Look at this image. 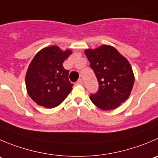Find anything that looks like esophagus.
Returning <instances> with one entry per match:
<instances>
[{"label": "esophagus", "instance_id": "34e87169", "mask_svg": "<svg viewBox=\"0 0 158 158\" xmlns=\"http://www.w3.org/2000/svg\"><path fill=\"white\" fill-rule=\"evenodd\" d=\"M76 84H77V85H83V81H82L81 79H79V80L77 81Z\"/></svg>", "mask_w": 158, "mask_h": 158}]
</instances>
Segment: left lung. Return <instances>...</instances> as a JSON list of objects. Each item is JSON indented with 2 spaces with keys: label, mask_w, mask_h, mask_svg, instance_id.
I'll return each instance as SVG.
<instances>
[{
  "label": "left lung",
  "mask_w": 158,
  "mask_h": 158,
  "mask_svg": "<svg viewBox=\"0 0 158 158\" xmlns=\"http://www.w3.org/2000/svg\"><path fill=\"white\" fill-rule=\"evenodd\" d=\"M85 53L99 84L98 91L91 94L90 99L102 110L116 109L130 97L133 89L135 78L131 65L109 45L87 49Z\"/></svg>",
  "instance_id": "obj_1"
}]
</instances>
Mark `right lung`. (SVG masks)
<instances>
[{"instance_id": "right-lung-1", "label": "right lung", "mask_w": 158, "mask_h": 158, "mask_svg": "<svg viewBox=\"0 0 158 158\" xmlns=\"http://www.w3.org/2000/svg\"><path fill=\"white\" fill-rule=\"evenodd\" d=\"M72 53L56 46L39 51L30 63L25 75L27 92L39 106L47 109L56 107L72 90L69 70L64 68V60Z\"/></svg>"}]
</instances>
